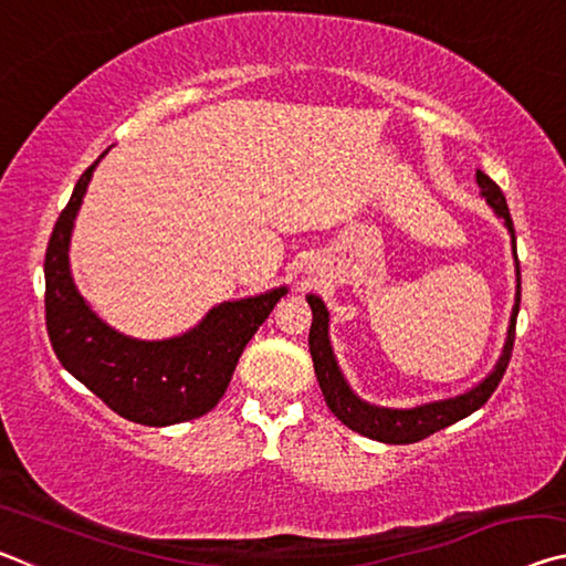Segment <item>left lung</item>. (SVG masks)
Listing matches in <instances>:
<instances>
[{
    "instance_id": "8db88e82",
    "label": "left lung",
    "mask_w": 566,
    "mask_h": 566,
    "mask_svg": "<svg viewBox=\"0 0 566 566\" xmlns=\"http://www.w3.org/2000/svg\"><path fill=\"white\" fill-rule=\"evenodd\" d=\"M476 185L482 189V197L486 205L494 209V214L504 219V227L510 229L512 244H514V224L510 217V207L502 189L476 169ZM514 260H516V244H514ZM522 284H520V260H516V302L510 319V332H506V344L502 349V357L492 369V375H486L476 387H472L464 395L429 401V405H419L411 409H389L377 407L369 401L359 399L354 395L352 387L344 379L337 359H334L332 344H329V312L317 294H306V302L312 306V329H310V352L314 361V375L322 387L324 401L332 409V415L337 417L342 424H347L352 432H359L369 439L385 444H411L419 442L429 434L439 432L454 421L464 419L484 405L486 399L494 395V389L500 387L506 367H510L512 349H514V329H516V314H520V300H522Z\"/></svg>"
}]
</instances>
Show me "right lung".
<instances>
[{
  "mask_svg": "<svg viewBox=\"0 0 566 566\" xmlns=\"http://www.w3.org/2000/svg\"><path fill=\"white\" fill-rule=\"evenodd\" d=\"M99 159L76 181L46 244L44 312L52 349L74 379L124 419L147 427L197 419L224 397L247 342L286 286L217 304L197 327L171 339H134L112 329L76 292L70 272L74 219Z\"/></svg>",
  "mask_w": 566,
  "mask_h": 566,
  "instance_id": "right-lung-1",
  "label": "right lung"
}]
</instances>
